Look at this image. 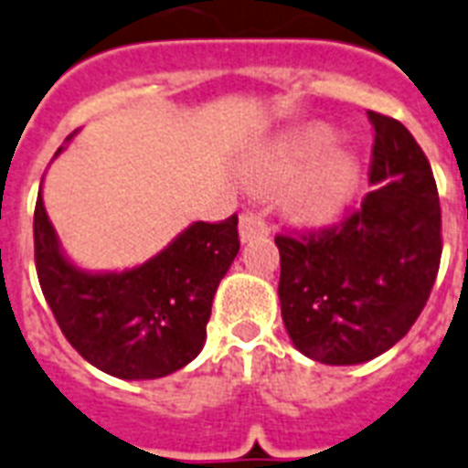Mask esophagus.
<instances>
[{
  "label": "esophagus",
  "instance_id": "obj_1",
  "mask_svg": "<svg viewBox=\"0 0 468 468\" xmlns=\"http://www.w3.org/2000/svg\"><path fill=\"white\" fill-rule=\"evenodd\" d=\"M271 233V223L266 221L264 214L254 209H245L240 216V238L242 242L254 240V238H264Z\"/></svg>",
  "mask_w": 468,
  "mask_h": 468
}]
</instances>
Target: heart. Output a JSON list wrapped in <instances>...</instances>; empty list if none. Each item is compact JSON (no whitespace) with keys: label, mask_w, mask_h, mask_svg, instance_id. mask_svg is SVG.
<instances>
[{"label":"heart","mask_w":468,"mask_h":468,"mask_svg":"<svg viewBox=\"0 0 468 468\" xmlns=\"http://www.w3.org/2000/svg\"><path fill=\"white\" fill-rule=\"evenodd\" d=\"M328 143H331L328 131L309 128L259 161L254 166V178L264 186H281L304 171L328 147ZM352 176H355V168L347 156H335V159L325 161L324 166L316 168L297 186L292 197L294 209L309 218H324L345 197V192L352 186Z\"/></svg>","instance_id":"b5f03b06"}]
</instances>
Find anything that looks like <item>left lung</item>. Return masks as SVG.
Here are the masks:
<instances>
[{
  "label": "left lung",
  "mask_w": 468,
  "mask_h": 468,
  "mask_svg": "<svg viewBox=\"0 0 468 468\" xmlns=\"http://www.w3.org/2000/svg\"><path fill=\"white\" fill-rule=\"evenodd\" d=\"M368 121L374 190L343 221L276 235L282 324L302 355L333 367L374 359L402 340L441 269L431 164L398 119L368 112Z\"/></svg>",
  "instance_id": "obj_1"
}]
</instances>
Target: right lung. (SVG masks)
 I'll return each mask as SVG.
<instances>
[{"label": "right lung", "mask_w": 468, "mask_h": 468, "mask_svg": "<svg viewBox=\"0 0 468 468\" xmlns=\"http://www.w3.org/2000/svg\"><path fill=\"white\" fill-rule=\"evenodd\" d=\"M33 238L42 294L70 347L125 380L161 378L199 355L216 288L240 250L233 214L192 223L137 269L90 276L58 252L42 195L35 202Z\"/></svg>", "instance_id": "1"}]
</instances>
